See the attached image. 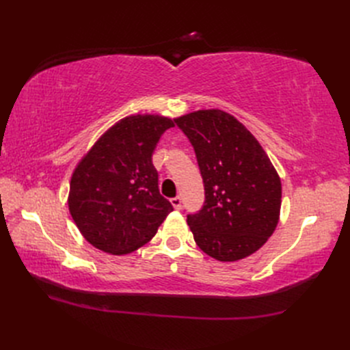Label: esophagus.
<instances>
[{
  "instance_id": "34e87169",
  "label": "esophagus",
  "mask_w": 350,
  "mask_h": 350,
  "mask_svg": "<svg viewBox=\"0 0 350 350\" xmlns=\"http://www.w3.org/2000/svg\"><path fill=\"white\" fill-rule=\"evenodd\" d=\"M171 204L174 206V208L179 210V208H181L183 201H181V198H179V197H174V198H171Z\"/></svg>"
}]
</instances>
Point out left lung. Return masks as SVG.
I'll use <instances>...</instances> for the list:
<instances>
[{
  "mask_svg": "<svg viewBox=\"0 0 350 350\" xmlns=\"http://www.w3.org/2000/svg\"><path fill=\"white\" fill-rule=\"evenodd\" d=\"M175 122L194 147L204 184L203 207L187 216L196 243L219 261L251 256L278 226L276 169L256 137L228 112L197 111Z\"/></svg>",
  "mask_w": 350,
  "mask_h": 350,
  "instance_id": "left-lung-1",
  "label": "left lung"
}]
</instances>
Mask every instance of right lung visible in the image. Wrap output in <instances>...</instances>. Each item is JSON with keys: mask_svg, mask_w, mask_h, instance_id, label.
I'll use <instances>...</instances> for the list:
<instances>
[{"mask_svg": "<svg viewBox=\"0 0 350 350\" xmlns=\"http://www.w3.org/2000/svg\"><path fill=\"white\" fill-rule=\"evenodd\" d=\"M174 126L161 115H131L112 125L76 166L68 208L93 247L124 256L149 242L174 210L159 193L152 156Z\"/></svg>", "mask_w": 350, "mask_h": 350, "instance_id": "right-lung-1", "label": "right lung"}]
</instances>
